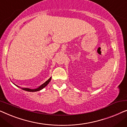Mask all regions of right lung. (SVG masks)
<instances>
[{"mask_svg": "<svg viewBox=\"0 0 127 127\" xmlns=\"http://www.w3.org/2000/svg\"><path fill=\"white\" fill-rule=\"evenodd\" d=\"M51 77H50L49 79L48 80H47L46 82L44 83H43V84H41L40 86H39V87L37 88H35V89H30V88H22L23 90H25V91H29V92H36V91H39L40 90H42L43 88H44L45 87L47 86V84L48 83H50V81H51Z\"/></svg>", "mask_w": 127, "mask_h": 127, "instance_id": "add662e5", "label": "right lung"}]
</instances>
